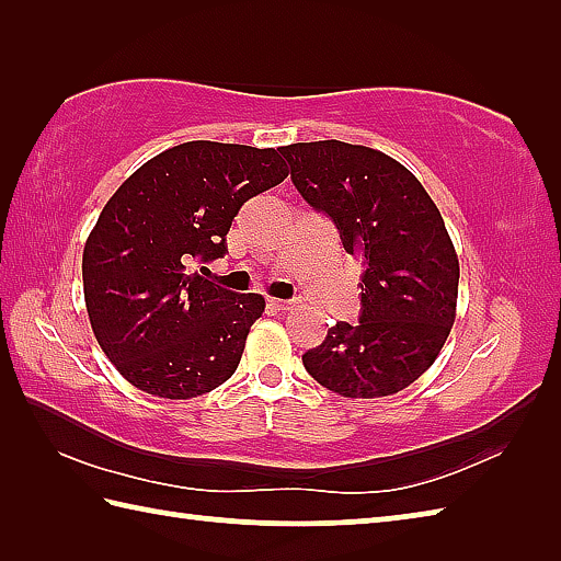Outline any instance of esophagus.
<instances>
[{
    "instance_id": "esophagus-1",
    "label": "esophagus",
    "mask_w": 561,
    "mask_h": 561,
    "mask_svg": "<svg viewBox=\"0 0 561 561\" xmlns=\"http://www.w3.org/2000/svg\"><path fill=\"white\" fill-rule=\"evenodd\" d=\"M267 304H270V308H274V311H289V308L294 306V301H284V299H270Z\"/></svg>"
}]
</instances>
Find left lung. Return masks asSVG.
<instances>
[{"label": "left lung", "mask_w": 561, "mask_h": 561, "mask_svg": "<svg viewBox=\"0 0 561 561\" xmlns=\"http://www.w3.org/2000/svg\"><path fill=\"white\" fill-rule=\"evenodd\" d=\"M291 183L364 260L359 323L328 330L304 354L320 386L383 398L434 364L456 320L458 257L422 183L376 149L325 139L282 147Z\"/></svg>", "instance_id": "left-lung-1"}]
</instances>
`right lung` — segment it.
Here are the masks:
<instances>
[{"label":"right lung","mask_w":561,"mask_h":561,"mask_svg":"<svg viewBox=\"0 0 561 561\" xmlns=\"http://www.w3.org/2000/svg\"><path fill=\"white\" fill-rule=\"evenodd\" d=\"M287 175L279 149L185 141L117 187L81 274L93 335L129 383L187 400L233 376L265 299L202 274L229 253L226 233L243 202Z\"/></svg>","instance_id":"1"}]
</instances>
